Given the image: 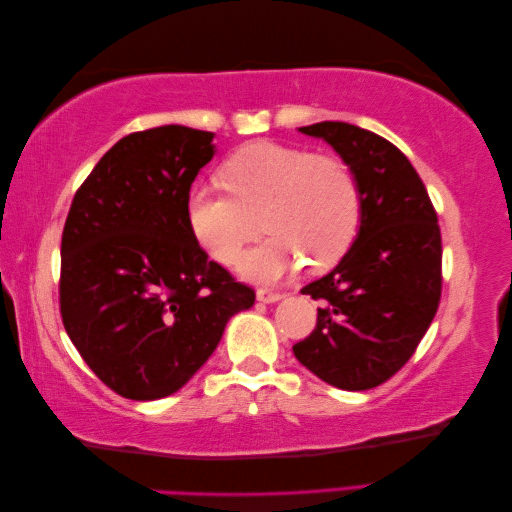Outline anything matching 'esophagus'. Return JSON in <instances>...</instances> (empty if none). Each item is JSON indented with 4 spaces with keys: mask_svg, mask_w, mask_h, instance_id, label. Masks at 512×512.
I'll return each mask as SVG.
<instances>
[{
    "mask_svg": "<svg viewBox=\"0 0 512 512\" xmlns=\"http://www.w3.org/2000/svg\"><path fill=\"white\" fill-rule=\"evenodd\" d=\"M281 297H284V295H281V292H275V290H268V288H259L257 290V299L264 301V303H275Z\"/></svg>",
    "mask_w": 512,
    "mask_h": 512,
    "instance_id": "1",
    "label": "esophagus"
}]
</instances>
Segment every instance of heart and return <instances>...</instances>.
Here are the masks:
<instances>
[{"label": "heart", "mask_w": 512, "mask_h": 512, "mask_svg": "<svg viewBox=\"0 0 512 512\" xmlns=\"http://www.w3.org/2000/svg\"><path fill=\"white\" fill-rule=\"evenodd\" d=\"M220 178L228 194L206 184L191 189L189 228L206 253L231 266L262 233V217L273 235L239 266L250 279L275 281L301 257L310 268L330 266L358 233L361 184L341 156L257 140L226 158Z\"/></svg>", "instance_id": "b5f03b06"}]
</instances>
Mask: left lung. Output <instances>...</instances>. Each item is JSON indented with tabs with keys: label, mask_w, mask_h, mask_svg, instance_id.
Returning <instances> with one entry per match:
<instances>
[{
	"label": "left lung",
	"mask_w": 512,
	"mask_h": 512,
	"mask_svg": "<svg viewBox=\"0 0 512 512\" xmlns=\"http://www.w3.org/2000/svg\"><path fill=\"white\" fill-rule=\"evenodd\" d=\"M299 132L323 138L354 169L363 211L339 266L301 288L323 306L308 339L292 352L325 383L372 389L405 367L438 312V213L418 171L383 136L339 121Z\"/></svg>",
	"instance_id": "8db88e82"
}]
</instances>
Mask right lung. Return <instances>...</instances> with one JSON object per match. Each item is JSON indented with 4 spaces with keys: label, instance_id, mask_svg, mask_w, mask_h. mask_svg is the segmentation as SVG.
I'll list each match as a JSON object with an SVG mask.
<instances>
[{
    "label": "right lung",
    "instance_id": "obj_1",
    "mask_svg": "<svg viewBox=\"0 0 512 512\" xmlns=\"http://www.w3.org/2000/svg\"><path fill=\"white\" fill-rule=\"evenodd\" d=\"M213 134L182 125L134 132L74 193L61 237L63 328L103 383L129 400L178 391L255 290L211 262L187 198Z\"/></svg>",
    "mask_w": 512,
    "mask_h": 512
}]
</instances>
